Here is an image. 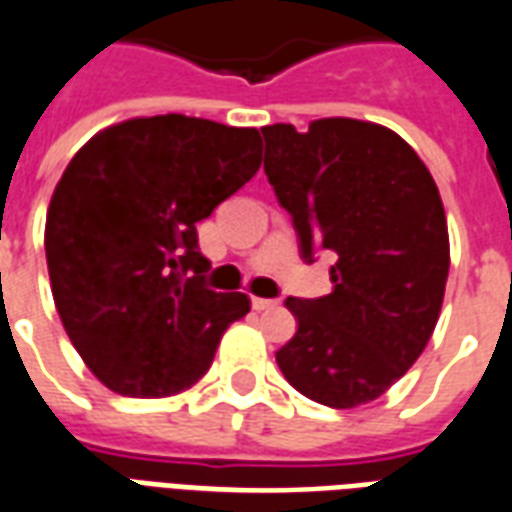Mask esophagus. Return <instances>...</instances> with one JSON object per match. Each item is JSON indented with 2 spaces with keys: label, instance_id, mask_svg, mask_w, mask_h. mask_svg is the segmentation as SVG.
<instances>
[{
  "label": "esophagus",
  "instance_id": "34e87169",
  "mask_svg": "<svg viewBox=\"0 0 512 512\" xmlns=\"http://www.w3.org/2000/svg\"><path fill=\"white\" fill-rule=\"evenodd\" d=\"M252 306H255L257 312H268V309H276L279 301H274V298H252Z\"/></svg>",
  "mask_w": 512,
  "mask_h": 512
}]
</instances>
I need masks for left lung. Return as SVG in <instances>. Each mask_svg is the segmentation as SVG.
Masks as SVG:
<instances>
[{
    "label": "left lung",
    "mask_w": 512,
    "mask_h": 512,
    "mask_svg": "<svg viewBox=\"0 0 512 512\" xmlns=\"http://www.w3.org/2000/svg\"><path fill=\"white\" fill-rule=\"evenodd\" d=\"M263 138L304 260L336 255L331 293L285 301L298 331L276 363L317 404H369L418 361L439 320L450 268L439 189L410 143L372 121L271 124Z\"/></svg>",
    "instance_id": "obj_1"
}]
</instances>
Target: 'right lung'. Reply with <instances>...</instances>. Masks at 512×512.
Wrapping results in <instances>:
<instances>
[{
	"mask_svg": "<svg viewBox=\"0 0 512 512\" xmlns=\"http://www.w3.org/2000/svg\"><path fill=\"white\" fill-rule=\"evenodd\" d=\"M260 168V132L195 116L127 119L83 143L45 217L56 312L97 380L132 399L192 388L244 293L203 282L198 222Z\"/></svg>",
	"mask_w": 512,
	"mask_h": 512,
	"instance_id": "add662e5",
	"label": "right lung"
}]
</instances>
